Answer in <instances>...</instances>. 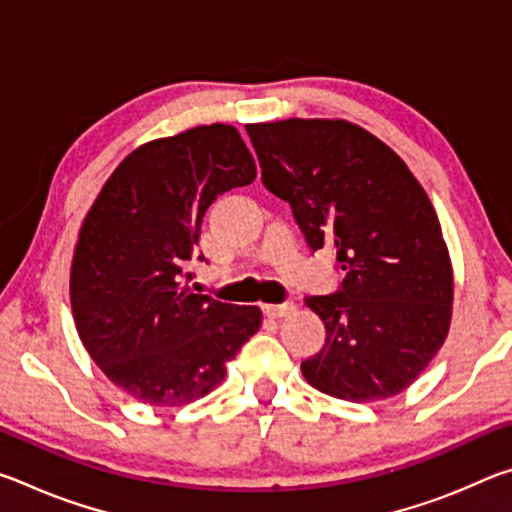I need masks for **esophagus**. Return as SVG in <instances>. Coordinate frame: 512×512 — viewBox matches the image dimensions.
<instances>
[{
	"label": "esophagus",
	"instance_id": "1",
	"mask_svg": "<svg viewBox=\"0 0 512 512\" xmlns=\"http://www.w3.org/2000/svg\"><path fill=\"white\" fill-rule=\"evenodd\" d=\"M296 311V305L293 302H280V305H264V314L268 318H282V316H289Z\"/></svg>",
	"mask_w": 512,
	"mask_h": 512
}]
</instances>
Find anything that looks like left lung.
Here are the masks:
<instances>
[{
  "instance_id": "8db88e82",
  "label": "left lung",
  "mask_w": 512,
  "mask_h": 512,
  "mask_svg": "<svg viewBox=\"0 0 512 512\" xmlns=\"http://www.w3.org/2000/svg\"><path fill=\"white\" fill-rule=\"evenodd\" d=\"M246 131L264 187L291 205L309 248H334L345 271L339 291L305 300L327 336L302 375L348 402L402 393L452 323V262L427 192L391 146L345 119Z\"/></svg>"
}]
</instances>
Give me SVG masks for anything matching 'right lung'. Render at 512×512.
<instances>
[{
	"label": "right lung",
	"mask_w": 512,
	"mask_h": 512,
	"mask_svg": "<svg viewBox=\"0 0 512 512\" xmlns=\"http://www.w3.org/2000/svg\"><path fill=\"white\" fill-rule=\"evenodd\" d=\"M255 176L235 126H196L126 155L85 216L69 273L74 323L92 361L135 400L205 397L262 325L257 307L192 293L185 271L207 207Z\"/></svg>",
	"instance_id": "obj_1"
}]
</instances>
